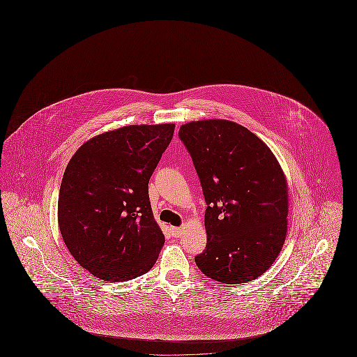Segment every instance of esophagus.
<instances>
[{
    "instance_id": "1",
    "label": "esophagus",
    "mask_w": 357,
    "mask_h": 357,
    "mask_svg": "<svg viewBox=\"0 0 357 357\" xmlns=\"http://www.w3.org/2000/svg\"><path fill=\"white\" fill-rule=\"evenodd\" d=\"M182 231H183L182 227H171V234L175 238L181 237Z\"/></svg>"
}]
</instances>
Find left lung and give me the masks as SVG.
Returning <instances> with one entry per match:
<instances>
[{
	"label": "left lung",
	"mask_w": 357,
	"mask_h": 357,
	"mask_svg": "<svg viewBox=\"0 0 357 357\" xmlns=\"http://www.w3.org/2000/svg\"><path fill=\"white\" fill-rule=\"evenodd\" d=\"M179 137L207 204V243L197 266L225 284L255 280L272 266L287 237L288 185L280 163L258 136L234 121H191Z\"/></svg>",
	"instance_id": "1"
}]
</instances>
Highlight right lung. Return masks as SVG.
Instances as JSON below:
<instances>
[{
  "label": "right lung",
  "instance_id": "obj_1",
  "mask_svg": "<svg viewBox=\"0 0 357 357\" xmlns=\"http://www.w3.org/2000/svg\"><path fill=\"white\" fill-rule=\"evenodd\" d=\"M174 124L126 126L85 142L64 171L59 227L91 274L120 282L149 272L165 236L153 220L149 182Z\"/></svg>",
  "mask_w": 357,
  "mask_h": 357
}]
</instances>
